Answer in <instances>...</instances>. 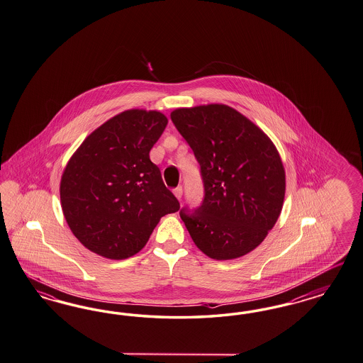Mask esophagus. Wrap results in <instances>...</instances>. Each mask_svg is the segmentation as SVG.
Masks as SVG:
<instances>
[{"mask_svg":"<svg viewBox=\"0 0 363 363\" xmlns=\"http://www.w3.org/2000/svg\"><path fill=\"white\" fill-rule=\"evenodd\" d=\"M173 193H174V196L178 200H181V199H182V194H184V189H182V186H177V188L173 190Z\"/></svg>","mask_w":363,"mask_h":363,"instance_id":"obj_1","label":"esophagus"}]
</instances>
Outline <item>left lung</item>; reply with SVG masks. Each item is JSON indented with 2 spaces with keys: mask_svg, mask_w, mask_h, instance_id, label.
<instances>
[{
  "mask_svg": "<svg viewBox=\"0 0 363 363\" xmlns=\"http://www.w3.org/2000/svg\"><path fill=\"white\" fill-rule=\"evenodd\" d=\"M170 118L200 163L203 199L179 211L194 244L216 260L247 255L283 208L286 174L274 143L225 104L178 108Z\"/></svg>",
  "mask_w": 363,
  "mask_h": 363,
  "instance_id": "left-lung-1",
  "label": "left lung"
}]
</instances>
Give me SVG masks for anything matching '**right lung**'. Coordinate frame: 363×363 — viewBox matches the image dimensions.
<instances>
[{
	"mask_svg": "<svg viewBox=\"0 0 363 363\" xmlns=\"http://www.w3.org/2000/svg\"><path fill=\"white\" fill-rule=\"evenodd\" d=\"M167 118L128 110L80 145L60 184L64 217L76 238L103 257L122 260L142 250L161 217L179 209L150 161Z\"/></svg>",
	"mask_w": 363,
	"mask_h": 363,
	"instance_id": "right-lung-1",
	"label": "right lung"
}]
</instances>
